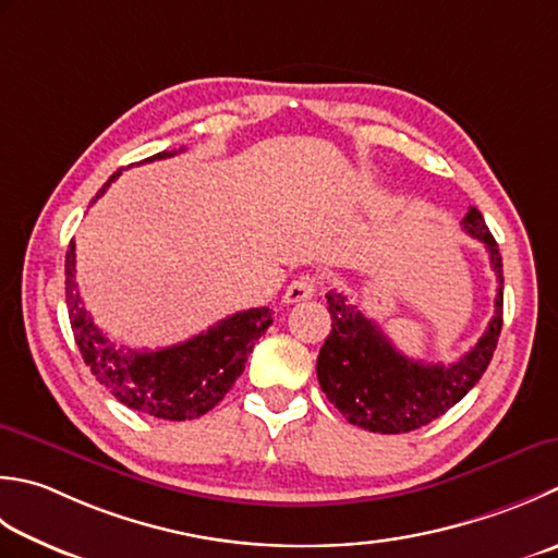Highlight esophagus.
Returning a JSON list of instances; mask_svg holds the SVG:
<instances>
[{
    "instance_id": "esophagus-1",
    "label": "esophagus",
    "mask_w": 558,
    "mask_h": 558,
    "mask_svg": "<svg viewBox=\"0 0 558 558\" xmlns=\"http://www.w3.org/2000/svg\"><path fill=\"white\" fill-rule=\"evenodd\" d=\"M314 292H316V278L314 276H300V278H294L290 286H288V290H286V300L288 304H292V302H304V300H310V298H314Z\"/></svg>"
}]
</instances>
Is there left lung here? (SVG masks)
I'll return each mask as SVG.
<instances>
[{
	"label": "left lung",
	"mask_w": 558,
	"mask_h": 558,
	"mask_svg": "<svg viewBox=\"0 0 558 558\" xmlns=\"http://www.w3.org/2000/svg\"><path fill=\"white\" fill-rule=\"evenodd\" d=\"M462 227L486 246L498 294L486 333L452 365H428L407 357L373 319L355 304H348L343 292L326 294L331 333L316 357V377L326 399L348 423L381 435L416 430L462 401L486 373L504 326V258L476 207H469Z\"/></svg>",
	"instance_id": "8db88e82"
}]
</instances>
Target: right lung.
Listing matches in <instances>:
<instances>
[{
  "label": "right lung",
  "instance_id": "add662e5",
  "mask_svg": "<svg viewBox=\"0 0 558 558\" xmlns=\"http://www.w3.org/2000/svg\"><path fill=\"white\" fill-rule=\"evenodd\" d=\"M177 151H159L142 163L173 157ZM133 167V163H130ZM120 177L116 171L106 185ZM106 185L98 195L106 191ZM96 195V198H98ZM74 242L64 256V300H68L74 341L92 375L128 409L161 421H193L213 411L244 373L246 357L256 338L272 324L268 307L236 312L185 343L161 351H133L116 345L94 324L84 310L74 280Z\"/></svg>",
  "mask_w": 558,
  "mask_h": 558
}]
</instances>
